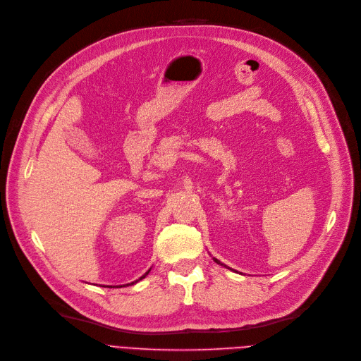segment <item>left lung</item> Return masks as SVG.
<instances>
[{
	"mask_svg": "<svg viewBox=\"0 0 361 361\" xmlns=\"http://www.w3.org/2000/svg\"><path fill=\"white\" fill-rule=\"evenodd\" d=\"M213 259H214V262H217V264H219V265H223V267H226V268H228V267H227V265H224V264H221V262H220V261H219V259H217V258H213ZM228 269H231V268H228ZM231 271H233V269H231Z\"/></svg>",
	"mask_w": 361,
	"mask_h": 361,
	"instance_id": "obj_1",
	"label": "left lung"
}]
</instances>
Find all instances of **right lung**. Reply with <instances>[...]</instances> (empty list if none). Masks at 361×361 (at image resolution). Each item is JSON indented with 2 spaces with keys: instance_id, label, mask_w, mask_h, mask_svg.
Segmentation results:
<instances>
[{
  "instance_id": "1",
  "label": "right lung",
  "mask_w": 361,
  "mask_h": 361,
  "mask_svg": "<svg viewBox=\"0 0 361 361\" xmlns=\"http://www.w3.org/2000/svg\"><path fill=\"white\" fill-rule=\"evenodd\" d=\"M148 272H150V269H148L144 275H141V277L137 280V281H133V283H130V284H123V286H116V287H128V286H131V284H135V283H138L140 280H142V279H145V275H148ZM108 287H112V286H108ZM115 287V286H114Z\"/></svg>"
}]
</instances>
